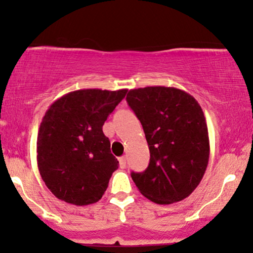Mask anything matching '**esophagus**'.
I'll return each instance as SVG.
<instances>
[{
	"mask_svg": "<svg viewBox=\"0 0 253 253\" xmlns=\"http://www.w3.org/2000/svg\"><path fill=\"white\" fill-rule=\"evenodd\" d=\"M119 164H120L121 169L126 168V157H120V158H119Z\"/></svg>",
	"mask_w": 253,
	"mask_h": 253,
	"instance_id": "obj_1",
	"label": "esophagus"
}]
</instances>
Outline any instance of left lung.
Here are the masks:
<instances>
[{"mask_svg": "<svg viewBox=\"0 0 253 253\" xmlns=\"http://www.w3.org/2000/svg\"><path fill=\"white\" fill-rule=\"evenodd\" d=\"M127 103L140 121L150 149L143 172H132L145 197L158 205L182 201L196 189L210 161V138L201 106L172 86L129 90Z\"/></svg>", "mask_w": 253, "mask_h": 253, "instance_id": "1", "label": "left lung"}]
</instances>
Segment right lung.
<instances>
[{"label":"right lung","mask_w":253,"mask_h":253,"mask_svg":"<svg viewBox=\"0 0 253 253\" xmlns=\"http://www.w3.org/2000/svg\"><path fill=\"white\" fill-rule=\"evenodd\" d=\"M127 89H82L54 101L37 140V161L46 187L71 205L97 202L119 162L110 153L102 126Z\"/></svg>","instance_id":"add662e5"}]
</instances>
